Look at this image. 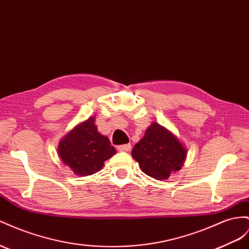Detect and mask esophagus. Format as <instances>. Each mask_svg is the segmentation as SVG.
Instances as JSON below:
<instances>
[{
	"label": "esophagus",
	"instance_id": "esophagus-1",
	"mask_svg": "<svg viewBox=\"0 0 249 249\" xmlns=\"http://www.w3.org/2000/svg\"><path fill=\"white\" fill-rule=\"evenodd\" d=\"M132 149V145L131 143H126V144H120L117 146V150L118 151H125V152H129Z\"/></svg>",
	"mask_w": 249,
	"mask_h": 249
}]
</instances>
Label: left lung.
<instances>
[{"instance_id": "1", "label": "left lung", "mask_w": 249, "mask_h": 249, "mask_svg": "<svg viewBox=\"0 0 249 249\" xmlns=\"http://www.w3.org/2000/svg\"><path fill=\"white\" fill-rule=\"evenodd\" d=\"M132 156L147 176L163 180L169 178L172 172L181 169L186 151L174 134L153 123L142 139L134 145Z\"/></svg>"}]
</instances>
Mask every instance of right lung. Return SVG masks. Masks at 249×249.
<instances>
[{"label": "right lung", "instance_id": "right-lung-1", "mask_svg": "<svg viewBox=\"0 0 249 249\" xmlns=\"http://www.w3.org/2000/svg\"><path fill=\"white\" fill-rule=\"evenodd\" d=\"M59 156L78 176H89L102 169L105 161L116 153L109 138L97 131L94 117L76 125L60 140Z\"/></svg>", "mask_w": 249, "mask_h": 249}]
</instances>
